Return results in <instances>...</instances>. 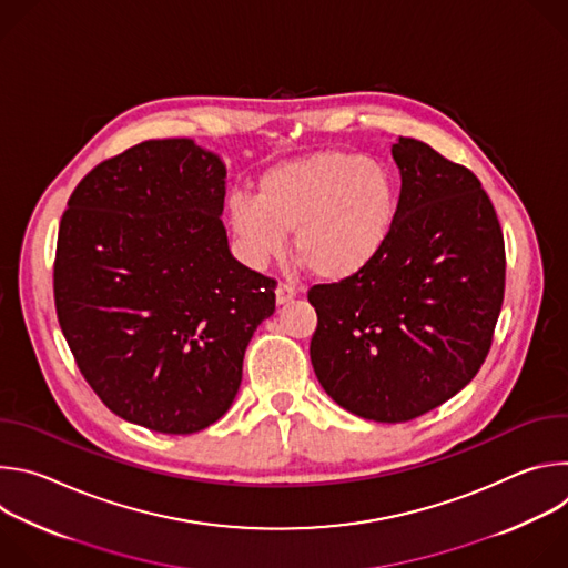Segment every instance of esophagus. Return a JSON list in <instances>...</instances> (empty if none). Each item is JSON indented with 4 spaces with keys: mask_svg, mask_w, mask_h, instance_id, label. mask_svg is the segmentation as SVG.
Segmentation results:
<instances>
[{
    "mask_svg": "<svg viewBox=\"0 0 568 568\" xmlns=\"http://www.w3.org/2000/svg\"><path fill=\"white\" fill-rule=\"evenodd\" d=\"M296 294H298V290H296L294 285H290V283H278V287H276V303H278V305H285V303L294 301Z\"/></svg>",
    "mask_w": 568,
    "mask_h": 568,
    "instance_id": "1",
    "label": "esophagus"
}]
</instances>
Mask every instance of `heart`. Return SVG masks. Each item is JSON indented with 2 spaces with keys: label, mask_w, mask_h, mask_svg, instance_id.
I'll list each match as a JSON object with an SVG mask.
<instances>
[{
  "label": "heart",
  "mask_w": 568,
  "mask_h": 568,
  "mask_svg": "<svg viewBox=\"0 0 568 568\" xmlns=\"http://www.w3.org/2000/svg\"><path fill=\"white\" fill-rule=\"evenodd\" d=\"M229 217L256 265L281 256L285 233L294 231V254L314 276L346 281L384 250L397 217V189L377 161L314 152L267 169L256 197L231 200Z\"/></svg>",
  "instance_id": "1"
}]
</instances>
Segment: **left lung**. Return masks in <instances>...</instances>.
<instances>
[{
  "label": "left lung",
  "mask_w": 568,
  "mask_h": 568,
  "mask_svg": "<svg viewBox=\"0 0 568 568\" xmlns=\"http://www.w3.org/2000/svg\"><path fill=\"white\" fill-rule=\"evenodd\" d=\"M402 189L395 226L357 276L314 285L310 359L346 412L407 423L471 382L493 346L506 290L497 211L476 175L432 145H390Z\"/></svg>",
  "instance_id": "left-lung-1"
}]
</instances>
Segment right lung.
Masks as SVG:
<instances>
[{
	"mask_svg": "<svg viewBox=\"0 0 568 568\" xmlns=\"http://www.w3.org/2000/svg\"><path fill=\"white\" fill-rule=\"evenodd\" d=\"M222 159L150 139L105 159L67 202L53 296L73 359L119 418L159 434L220 420L276 310V281L229 252Z\"/></svg>",
	"mask_w": 568,
	"mask_h": 568,
	"instance_id": "obj_1",
	"label": "right lung"
}]
</instances>
